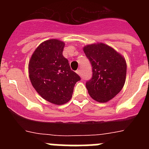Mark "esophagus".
<instances>
[{"label":"esophagus","instance_id":"1","mask_svg":"<svg viewBox=\"0 0 149 149\" xmlns=\"http://www.w3.org/2000/svg\"><path fill=\"white\" fill-rule=\"evenodd\" d=\"M76 73H77V74H79V75L81 76V69H77V70L76 71Z\"/></svg>","mask_w":149,"mask_h":149}]
</instances>
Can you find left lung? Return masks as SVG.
I'll list each match as a JSON object with an SVG mask.
<instances>
[{"mask_svg": "<svg viewBox=\"0 0 149 149\" xmlns=\"http://www.w3.org/2000/svg\"><path fill=\"white\" fill-rule=\"evenodd\" d=\"M84 51L93 67V77L86 83L89 95L101 103L110 101L122 90L125 83V60L104 43L84 46Z\"/></svg>", "mask_w": 149, "mask_h": 149, "instance_id": "1", "label": "left lung"}]
</instances>
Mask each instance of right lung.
I'll return each instance as SVG.
<instances>
[{
    "mask_svg": "<svg viewBox=\"0 0 149 149\" xmlns=\"http://www.w3.org/2000/svg\"><path fill=\"white\" fill-rule=\"evenodd\" d=\"M64 46L65 43L57 39L45 41L35 50L28 65L29 77L36 91L57 105L72 98L74 85L81 80L63 56Z\"/></svg>",
    "mask_w": 149,
    "mask_h": 149,
    "instance_id": "obj_1",
    "label": "right lung"
}]
</instances>
